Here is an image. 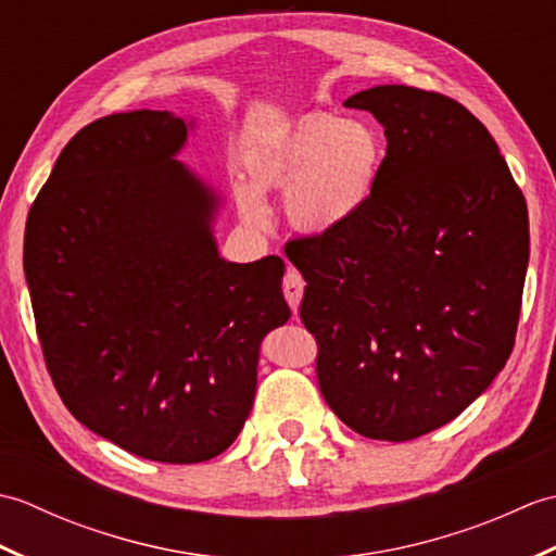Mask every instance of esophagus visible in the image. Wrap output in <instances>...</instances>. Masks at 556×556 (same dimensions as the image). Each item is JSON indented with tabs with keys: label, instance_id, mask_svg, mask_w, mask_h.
Segmentation results:
<instances>
[{
	"label": "esophagus",
	"instance_id": "1",
	"mask_svg": "<svg viewBox=\"0 0 556 556\" xmlns=\"http://www.w3.org/2000/svg\"><path fill=\"white\" fill-rule=\"evenodd\" d=\"M281 289H285V299L289 301L293 315H296L301 296H303V289H305V281H303V277L293 267L287 269L285 281H281Z\"/></svg>",
	"mask_w": 556,
	"mask_h": 556
}]
</instances>
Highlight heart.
I'll return each instance as SVG.
<instances>
[{
  "instance_id": "heart-1",
  "label": "heart",
  "mask_w": 556,
  "mask_h": 556,
  "mask_svg": "<svg viewBox=\"0 0 556 556\" xmlns=\"http://www.w3.org/2000/svg\"><path fill=\"white\" fill-rule=\"evenodd\" d=\"M384 155V138L372 124L311 116L251 152L255 186L239 188L241 215L265 227L269 210L260 191H285L293 227L311 233L344 227L372 198Z\"/></svg>"
}]
</instances>
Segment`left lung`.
<instances>
[{
    "label": "left lung",
    "instance_id": "1",
    "mask_svg": "<svg viewBox=\"0 0 556 556\" xmlns=\"http://www.w3.org/2000/svg\"><path fill=\"white\" fill-rule=\"evenodd\" d=\"M384 126L375 193L344 227L289 239L301 323L341 422L408 442L454 420L509 361L530 233L490 131L442 92L377 86L349 98Z\"/></svg>",
    "mask_w": 556,
    "mask_h": 556
}]
</instances>
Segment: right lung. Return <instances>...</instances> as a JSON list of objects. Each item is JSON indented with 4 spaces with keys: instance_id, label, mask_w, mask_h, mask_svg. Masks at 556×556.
Here are the masks:
<instances>
[{
    "instance_id": "1",
    "label": "right lung",
    "mask_w": 556,
    "mask_h": 556,
    "mask_svg": "<svg viewBox=\"0 0 556 556\" xmlns=\"http://www.w3.org/2000/svg\"><path fill=\"white\" fill-rule=\"evenodd\" d=\"M184 140V119L152 110L80 128L23 239L56 394L86 428L160 464H200L239 437L260 341L291 315L285 260L217 255V198L174 160Z\"/></svg>"
}]
</instances>
